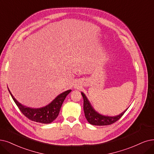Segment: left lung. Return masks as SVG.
Masks as SVG:
<instances>
[{"label":"left lung","mask_w":154,"mask_h":154,"mask_svg":"<svg viewBox=\"0 0 154 154\" xmlns=\"http://www.w3.org/2000/svg\"><path fill=\"white\" fill-rule=\"evenodd\" d=\"M83 98V110L86 119H87L90 124L95 126H106L111 125L114 122L118 121L127 110L126 109L125 111L120 114L115 116H103L98 112L94 109L91 105L90 101L88 100L84 93L81 92Z\"/></svg>","instance_id":"obj_1"}]
</instances>
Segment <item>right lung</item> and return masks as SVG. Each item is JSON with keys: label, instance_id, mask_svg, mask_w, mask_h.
<instances>
[{"label": "right lung", "instance_id": "right-lung-1", "mask_svg": "<svg viewBox=\"0 0 154 154\" xmlns=\"http://www.w3.org/2000/svg\"><path fill=\"white\" fill-rule=\"evenodd\" d=\"M8 90L18 108L27 118L29 120L42 124H49L57 118L64 99L66 96L71 91V90H69L63 92L45 107L41 108H30L22 105L21 103L17 101L11 93L9 88Z\"/></svg>", "mask_w": 154, "mask_h": 154}]
</instances>
